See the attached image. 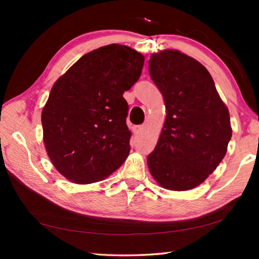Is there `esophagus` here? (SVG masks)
<instances>
[{
    "label": "esophagus",
    "instance_id": "1",
    "mask_svg": "<svg viewBox=\"0 0 259 259\" xmlns=\"http://www.w3.org/2000/svg\"><path fill=\"white\" fill-rule=\"evenodd\" d=\"M142 130H143V125H136V126H134V133L135 134L142 133Z\"/></svg>",
    "mask_w": 259,
    "mask_h": 259
}]
</instances>
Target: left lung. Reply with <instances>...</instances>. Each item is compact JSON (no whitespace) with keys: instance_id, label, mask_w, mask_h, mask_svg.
Wrapping results in <instances>:
<instances>
[{"instance_id":"obj_1","label":"left lung","mask_w":259,"mask_h":259,"mask_svg":"<svg viewBox=\"0 0 259 259\" xmlns=\"http://www.w3.org/2000/svg\"><path fill=\"white\" fill-rule=\"evenodd\" d=\"M148 71L166 109L148 169L166 190H192L224 159L232 137L229 109L207 68L192 57L163 50L151 56Z\"/></svg>"}]
</instances>
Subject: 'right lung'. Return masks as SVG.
<instances>
[{"label":"right lung","instance_id":"obj_1","mask_svg":"<svg viewBox=\"0 0 259 259\" xmlns=\"http://www.w3.org/2000/svg\"><path fill=\"white\" fill-rule=\"evenodd\" d=\"M144 60L129 47L109 45L82 56L56 81L42 111L43 142L65 178L103 181L128 157L123 94L138 81Z\"/></svg>","mask_w":259,"mask_h":259}]
</instances>
